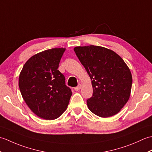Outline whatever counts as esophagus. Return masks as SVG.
Instances as JSON below:
<instances>
[{
	"label": "esophagus",
	"instance_id": "esophagus-1",
	"mask_svg": "<svg viewBox=\"0 0 152 152\" xmlns=\"http://www.w3.org/2000/svg\"><path fill=\"white\" fill-rule=\"evenodd\" d=\"M81 88H82V85L81 84H78V86L76 87V88H74V89H75V91H79L80 89H81Z\"/></svg>",
	"mask_w": 152,
	"mask_h": 152
}]
</instances>
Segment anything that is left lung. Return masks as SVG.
<instances>
[{
  "mask_svg": "<svg viewBox=\"0 0 152 152\" xmlns=\"http://www.w3.org/2000/svg\"><path fill=\"white\" fill-rule=\"evenodd\" d=\"M74 50L91 80L93 96L87 100L89 110L101 118L118 114L131 95L133 78L128 66L104 47L77 46Z\"/></svg>",
  "mask_w": 152,
  "mask_h": 152,
  "instance_id": "1",
  "label": "left lung"
}]
</instances>
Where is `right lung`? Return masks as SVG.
Wrapping results in <instances>:
<instances>
[{
  "mask_svg": "<svg viewBox=\"0 0 152 152\" xmlns=\"http://www.w3.org/2000/svg\"><path fill=\"white\" fill-rule=\"evenodd\" d=\"M65 48H52L34 55L25 63L19 76V89L31 111L53 120L66 110L72 93L58 70Z\"/></svg>",
  "mask_w": 152,
  "mask_h": 152,
  "instance_id": "right-lung-1",
  "label": "right lung"
}]
</instances>
